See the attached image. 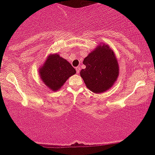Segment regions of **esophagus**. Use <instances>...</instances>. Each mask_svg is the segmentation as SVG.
Wrapping results in <instances>:
<instances>
[{
	"instance_id": "34e87169",
	"label": "esophagus",
	"mask_w": 155,
	"mask_h": 155,
	"mask_svg": "<svg viewBox=\"0 0 155 155\" xmlns=\"http://www.w3.org/2000/svg\"><path fill=\"white\" fill-rule=\"evenodd\" d=\"M76 73H77V74H79V72H80V67H76Z\"/></svg>"
}]
</instances>
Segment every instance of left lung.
<instances>
[{
    "label": "left lung",
    "mask_w": 155,
    "mask_h": 155,
    "mask_svg": "<svg viewBox=\"0 0 155 155\" xmlns=\"http://www.w3.org/2000/svg\"><path fill=\"white\" fill-rule=\"evenodd\" d=\"M80 76L90 91L102 93L111 89L118 79L120 68L114 51L108 44H99L84 59Z\"/></svg>",
    "instance_id": "8db88e82"
}]
</instances>
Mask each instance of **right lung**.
I'll use <instances>...</instances> for the list:
<instances>
[{
	"label": "right lung",
	"instance_id": "add662e5",
	"mask_svg": "<svg viewBox=\"0 0 155 155\" xmlns=\"http://www.w3.org/2000/svg\"><path fill=\"white\" fill-rule=\"evenodd\" d=\"M43 83L52 92L59 90L67 79L76 74V70L59 54H49L38 69Z\"/></svg>",
	"mask_w": 155,
	"mask_h": 155
}]
</instances>
